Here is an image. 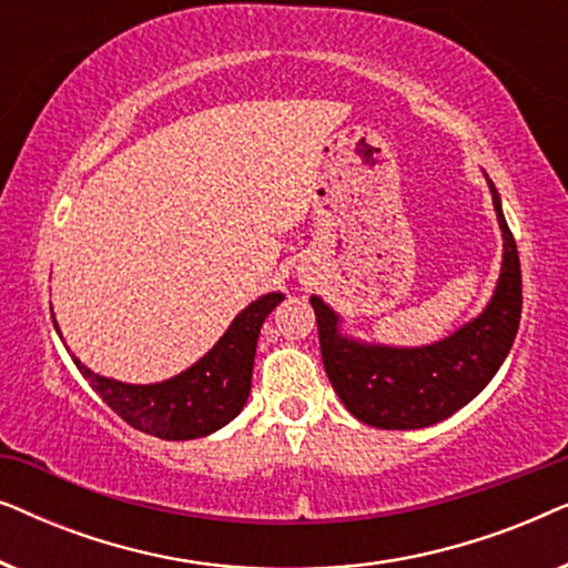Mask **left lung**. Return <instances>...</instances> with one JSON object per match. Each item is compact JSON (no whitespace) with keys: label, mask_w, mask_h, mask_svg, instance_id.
Instances as JSON below:
<instances>
[{"label":"left lung","mask_w":568,"mask_h":568,"mask_svg":"<svg viewBox=\"0 0 568 568\" xmlns=\"http://www.w3.org/2000/svg\"><path fill=\"white\" fill-rule=\"evenodd\" d=\"M491 191L496 222L501 230V268L491 300L476 317L449 336L424 346H390L362 341L344 331V317L323 297L310 305L321 333L323 367L333 390L362 424L377 429H424L445 422L491 383L507 359L523 313V274L517 243Z\"/></svg>","instance_id":"1"}]
</instances>
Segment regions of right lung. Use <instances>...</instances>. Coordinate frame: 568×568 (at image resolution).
<instances>
[{"instance_id": "add662e5", "label": "right lung", "mask_w": 568, "mask_h": 568, "mask_svg": "<svg viewBox=\"0 0 568 568\" xmlns=\"http://www.w3.org/2000/svg\"><path fill=\"white\" fill-rule=\"evenodd\" d=\"M282 300V292L261 294L245 310H240L230 328L199 362L162 383H121L92 372L74 354L72 362L92 390L105 400V406L134 429L173 442L206 437L227 426L245 408L261 325ZM53 328L61 338L57 317Z\"/></svg>"}]
</instances>
